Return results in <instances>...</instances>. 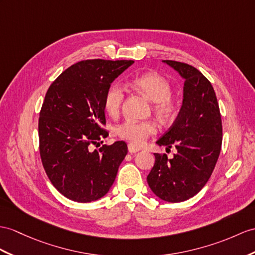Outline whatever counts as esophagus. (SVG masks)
I'll use <instances>...</instances> for the list:
<instances>
[{
  "mask_svg": "<svg viewBox=\"0 0 255 255\" xmlns=\"http://www.w3.org/2000/svg\"><path fill=\"white\" fill-rule=\"evenodd\" d=\"M128 152L135 153V152H137V151L140 150V147L137 146V145L133 144V142H129V144L128 145Z\"/></svg>",
  "mask_w": 255,
  "mask_h": 255,
  "instance_id": "obj_1",
  "label": "esophagus"
}]
</instances>
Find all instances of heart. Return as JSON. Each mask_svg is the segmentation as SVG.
Wrapping results in <instances>:
<instances>
[{"instance_id":"heart-1","label":"heart","mask_w":255,"mask_h":255,"mask_svg":"<svg viewBox=\"0 0 255 255\" xmlns=\"http://www.w3.org/2000/svg\"><path fill=\"white\" fill-rule=\"evenodd\" d=\"M133 88L145 95L153 103V110L163 121H170L177 114V103L170 96L171 85L165 78L156 72H148L134 78L131 81ZM124 99V91L120 84H113L107 90L104 99V106L110 116H117L120 113ZM156 124L150 121L126 120L115 128L119 137L134 142L142 144L149 136L156 133Z\"/></svg>"}]
</instances>
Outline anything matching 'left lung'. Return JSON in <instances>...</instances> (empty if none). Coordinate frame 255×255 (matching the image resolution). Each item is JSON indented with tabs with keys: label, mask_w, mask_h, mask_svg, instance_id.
Segmentation results:
<instances>
[{
	"label": "left lung",
	"mask_w": 255,
	"mask_h": 255,
	"mask_svg": "<svg viewBox=\"0 0 255 255\" xmlns=\"http://www.w3.org/2000/svg\"><path fill=\"white\" fill-rule=\"evenodd\" d=\"M162 63L185 80L177 118L156 141L166 149L174 146L176 153L172 159L154 153L147 182L161 200L182 202L197 195L212 174L222 147V120L213 86L199 70L174 60Z\"/></svg>",
	"instance_id": "obj_1"
}]
</instances>
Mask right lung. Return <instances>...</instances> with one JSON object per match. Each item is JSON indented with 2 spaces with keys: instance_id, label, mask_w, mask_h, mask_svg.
<instances>
[{
  "instance_id": "right-lung-1",
  "label": "right lung",
  "mask_w": 255,
  "mask_h": 255,
  "mask_svg": "<svg viewBox=\"0 0 255 255\" xmlns=\"http://www.w3.org/2000/svg\"><path fill=\"white\" fill-rule=\"evenodd\" d=\"M133 60H84L72 65L46 92L39 119L40 154L49 181L77 202L101 199L128 153L124 141L92 150L108 136L104 99Z\"/></svg>"
}]
</instances>
